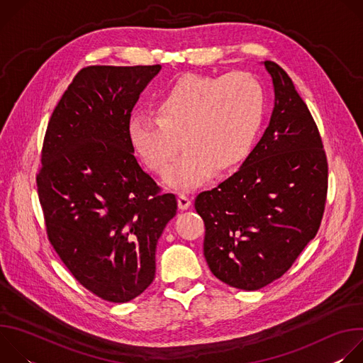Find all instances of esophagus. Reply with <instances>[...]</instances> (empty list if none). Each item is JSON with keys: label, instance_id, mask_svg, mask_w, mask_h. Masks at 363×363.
<instances>
[{"label": "esophagus", "instance_id": "1", "mask_svg": "<svg viewBox=\"0 0 363 363\" xmlns=\"http://www.w3.org/2000/svg\"><path fill=\"white\" fill-rule=\"evenodd\" d=\"M191 199H189V196H186V195H184V194H179L178 195V206H179V210H188L189 206H191Z\"/></svg>", "mask_w": 363, "mask_h": 363}]
</instances>
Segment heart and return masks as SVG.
<instances>
[{
    "mask_svg": "<svg viewBox=\"0 0 363 363\" xmlns=\"http://www.w3.org/2000/svg\"><path fill=\"white\" fill-rule=\"evenodd\" d=\"M262 84L248 73L206 76L188 73L155 100V113H133L128 136L153 172L161 174L182 145L184 153L167 169L165 181L189 189L227 172L251 152L264 119Z\"/></svg>",
    "mask_w": 363,
    "mask_h": 363,
    "instance_id": "b5f03b06",
    "label": "heart"
}]
</instances>
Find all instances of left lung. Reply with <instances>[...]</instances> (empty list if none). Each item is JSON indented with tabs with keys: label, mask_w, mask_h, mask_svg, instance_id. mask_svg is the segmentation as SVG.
I'll return each instance as SVG.
<instances>
[{
	"label": "left lung",
	"mask_w": 363,
	"mask_h": 363,
	"mask_svg": "<svg viewBox=\"0 0 363 363\" xmlns=\"http://www.w3.org/2000/svg\"><path fill=\"white\" fill-rule=\"evenodd\" d=\"M274 86L270 125L242 167L195 198L203 255L223 283L258 290L281 277L320 227L328 195L323 142L289 74L264 62Z\"/></svg>",
	"instance_id": "8db88e82"
}]
</instances>
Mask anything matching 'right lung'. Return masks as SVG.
I'll return each mask as SVG.
<instances>
[{
	"mask_svg": "<svg viewBox=\"0 0 363 363\" xmlns=\"http://www.w3.org/2000/svg\"><path fill=\"white\" fill-rule=\"evenodd\" d=\"M153 66L82 69L50 118L37 191L48 241L73 277L97 297L126 303L155 279V251L177 214L138 164L128 136Z\"/></svg>",
	"mask_w": 363,
	"mask_h": 363,
	"instance_id": "add662e5",
	"label": "right lung"
}]
</instances>
